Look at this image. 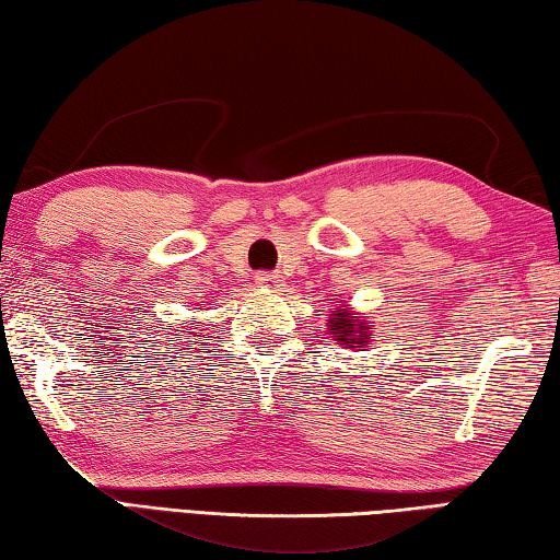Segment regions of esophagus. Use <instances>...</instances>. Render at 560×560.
<instances>
[{"mask_svg":"<svg viewBox=\"0 0 560 560\" xmlns=\"http://www.w3.org/2000/svg\"><path fill=\"white\" fill-rule=\"evenodd\" d=\"M255 282L260 288H270V285H275V282H278V275H275V272H257Z\"/></svg>","mask_w":560,"mask_h":560,"instance_id":"obj_1","label":"esophagus"}]
</instances>
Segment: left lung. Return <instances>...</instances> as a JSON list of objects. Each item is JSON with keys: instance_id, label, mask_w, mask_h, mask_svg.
Returning <instances> with one entry per match:
<instances>
[{"instance_id": "obj_1", "label": "left lung", "mask_w": 560, "mask_h": 560, "mask_svg": "<svg viewBox=\"0 0 560 560\" xmlns=\"http://www.w3.org/2000/svg\"><path fill=\"white\" fill-rule=\"evenodd\" d=\"M330 332L332 338L340 342V346H350V348H363L370 342L368 332L373 330L365 320H358V315L342 307H332V317H330Z\"/></svg>"}]
</instances>
